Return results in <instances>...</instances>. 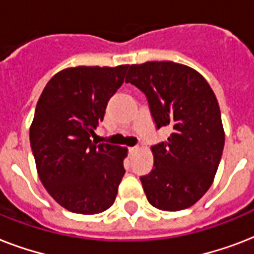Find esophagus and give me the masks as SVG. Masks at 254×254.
Here are the masks:
<instances>
[{"mask_svg": "<svg viewBox=\"0 0 254 254\" xmlns=\"http://www.w3.org/2000/svg\"><path fill=\"white\" fill-rule=\"evenodd\" d=\"M137 147H138V146H130V147H129V151H135V150H137Z\"/></svg>", "mask_w": 254, "mask_h": 254, "instance_id": "obj_1", "label": "esophagus"}]
</instances>
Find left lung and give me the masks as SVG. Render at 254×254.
Wrapping results in <instances>:
<instances>
[{
  "mask_svg": "<svg viewBox=\"0 0 254 254\" xmlns=\"http://www.w3.org/2000/svg\"><path fill=\"white\" fill-rule=\"evenodd\" d=\"M125 81L145 93L157 129H171L151 146L154 169L141 177L147 200L162 211L189 208L211 187L223 154L216 96L197 71L174 62L131 64Z\"/></svg>",
  "mask_w": 254,
  "mask_h": 254,
  "instance_id": "left-lung-1",
  "label": "left lung"
}]
</instances>
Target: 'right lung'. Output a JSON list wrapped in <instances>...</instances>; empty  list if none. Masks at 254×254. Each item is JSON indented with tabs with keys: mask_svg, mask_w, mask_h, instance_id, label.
Here are the masks:
<instances>
[{
	"mask_svg": "<svg viewBox=\"0 0 254 254\" xmlns=\"http://www.w3.org/2000/svg\"><path fill=\"white\" fill-rule=\"evenodd\" d=\"M127 67L65 68L51 77L38 100L30 127L38 175L54 200L71 212L95 215L115 203L127 147L91 137Z\"/></svg>",
	"mask_w": 254,
	"mask_h": 254,
	"instance_id": "1",
	"label": "right lung"
}]
</instances>
